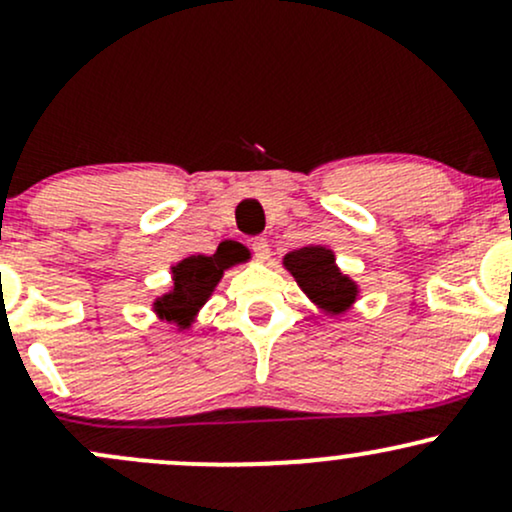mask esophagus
I'll return each mask as SVG.
<instances>
[{"label":"esophagus","mask_w":512,"mask_h":512,"mask_svg":"<svg viewBox=\"0 0 512 512\" xmlns=\"http://www.w3.org/2000/svg\"><path fill=\"white\" fill-rule=\"evenodd\" d=\"M252 252H255V257L260 262H269V257H272V248H269V243L264 238L252 240Z\"/></svg>","instance_id":"34e87169"}]
</instances>
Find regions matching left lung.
<instances>
[{"label": "left lung", "instance_id": "left-lung-1", "mask_svg": "<svg viewBox=\"0 0 512 512\" xmlns=\"http://www.w3.org/2000/svg\"><path fill=\"white\" fill-rule=\"evenodd\" d=\"M284 269L289 272L308 301L325 315H344L361 296V286L339 269L334 250L325 245H308L284 255Z\"/></svg>", "mask_w": 512, "mask_h": 512}]
</instances>
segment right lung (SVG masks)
<instances>
[{"instance_id":"1","label":"right lung","mask_w":512,"mask_h":512,"mask_svg":"<svg viewBox=\"0 0 512 512\" xmlns=\"http://www.w3.org/2000/svg\"><path fill=\"white\" fill-rule=\"evenodd\" d=\"M236 260L231 255H223L216 250V255H192L185 260L175 262L170 267L173 274V286L166 293L154 298L151 310H154L158 320L175 325L180 332L190 330L195 325L199 310L209 301L219 281L223 279V272L231 269Z\"/></svg>"}]
</instances>
